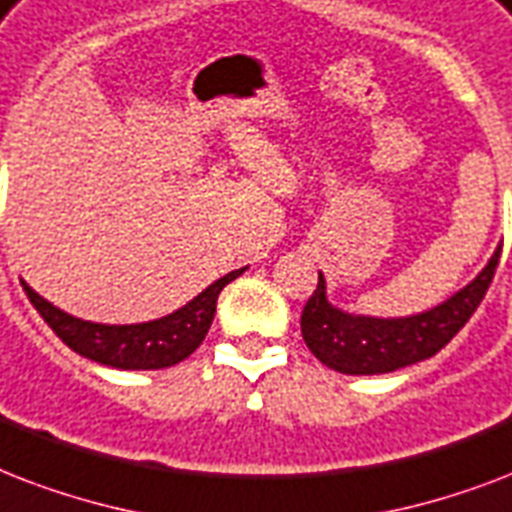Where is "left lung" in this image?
Listing matches in <instances>:
<instances>
[{
	"label": "left lung",
	"mask_w": 512,
	"mask_h": 512,
	"mask_svg": "<svg viewBox=\"0 0 512 512\" xmlns=\"http://www.w3.org/2000/svg\"><path fill=\"white\" fill-rule=\"evenodd\" d=\"M499 251L502 248L491 253L486 267L454 296L406 318H374L339 310L328 301L326 277L318 272V288L301 312V336L312 355L339 374H390L433 358L478 310L499 264Z\"/></svg>",
	"instance_id": "1"
}]
</instances>
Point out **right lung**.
<instances>
[{"instance_id":"right-lung-1","label":"right lung","mask_w":512,"mask_h":512,"mask_svg":"<svg viewBox=\"0 0 512 512\" xmlns=\"http://www.w3.org/2000/svg\"><path fill=\"white\" fill-rule=\"evenodd\" d=\"M243 272L245 267L219 277L216 283L208 285L192 301H186L184 307H178L165 318L125 323V326L74 318L69 312L58 310L53 301L39 296L26 280H21V285L34 304V310L77 355L95 360L101 366L120 368V371H154V368L176 366L200 347L216 315L221 288Z\"/></svg>"}]
</instances>
